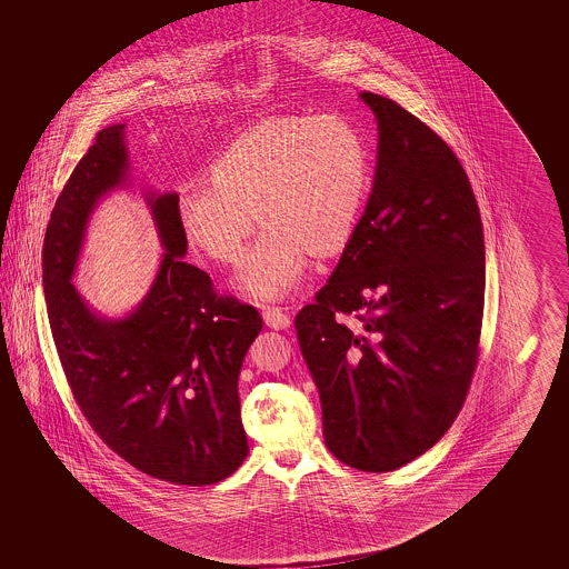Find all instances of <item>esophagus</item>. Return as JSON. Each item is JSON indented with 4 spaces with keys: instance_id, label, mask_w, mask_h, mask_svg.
Here are the masks:
<instances>
[{
    "instance_id": "34e87169",
    "label": "esophagus",
    "mask_w": 569,
    "mask_h": 569,
    "mask_svg": "<svg viewBox=\"0 0 569 569\" xmlns=\"http://www.w3.org/2000/svg\"><path fill=\"white\" fill-rule=\"evenodd\" d=\"M262 317H264V323L273 329H288L292 323L290 315L283 312L279 307H267L262 310Z\"/></svg>"
}]
</instances>
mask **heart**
I'll list each match as a JSON object with an SVG mask.
<instances>
[{"mask_svg": "<svg viewBox=\"0 0 569 569\" xmlns=\"http://www.w3.org/2000/svg\"><path fill=\"white\" fill-rule=\"evenodd\" d=\"M208 177L212 186L179 198L186 238L208 259L238 264L257 213L264 231L238 283L277 298L296 286L310 252L329 257L350 240L371 186V154L346 117H286L236 139Z\"/></svg>", "mask_w": 569, "mask_h": 569, "instance_id": "b5f03b06", "label": "heart"}]
</instances>
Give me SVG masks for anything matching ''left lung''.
Masks as SVG:
<instances>
[{
	"label": "left lung",
	"mask_w": 569,
	"mask_h": 569,
	"mask_svg": "<svg viewBox=\"0 0 569 569\" xmlns=\"http://www.w3.org/2000/svg\"><path fill=\"white\" fill-rule=\"evenodd\" d=\"M361 98L379 127L373 190L336 271L293 323L326 445L345 466L383 473L430 450L463 409L486 257L480 208L447 141L395 100Z\"/></svg>",
	"instance_id": "1"
}]
</instances>
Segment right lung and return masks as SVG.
<instances>
[{
    "label": "right lung",
    "mask_w": 569,
    "mask_h": 569,
    "mask_svg": "<svg viewBox=\"0 0 569 569\" xmlns=\"http://www.w3.org/2000/svg\"><path fill=\"white\" fill-rule=\"evenodd\" d=\"M124 171L122 124H112L56 200L41 252L53 345L77 407L106 447L162 482H221L248 455L238 378L262 319L183 260L177 193L150 198L167 254L138 310L106 321L87 309L70 276L91 208Z\"/></svg>",
    "instance_id": "add662e5"
}]
</instances>
